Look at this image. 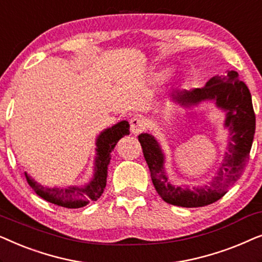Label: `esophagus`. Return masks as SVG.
<instances>
[{"instance_id": "obj_1", "label": "esophagus", "mask_w": 262, "mask_h": 262, "mask_svg": "<svg viewBox=\"0 0 262 262\" xmlns=\"http://www.w3.org/2000/svg\"><path fill=\"white\" fill-rule=\"evenodd\" d=\"M130 127H131L132 134L138 135V134H141L143 130H144L145 123H144V121H143V119H141V118L134 117L130 120Z\"/></svg>"}]
</instances>
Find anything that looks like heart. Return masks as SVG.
Returning a JSON list of instances; mask_svg holds the SVG:
<instances>
[{
    "instance_id": "b5f03b06",
    "label": "heart",
    "mask_w": 262,
    "mask_h": 262,
    "mask_svg": "<svg viewBox=\"0 0 262 262\" xmlns=\"http://www.w3.org/2000/svg\"><path fill=\"white\" fill-rule=\"evenodd\" d=\"M167 71H168V70H161V71H160V73H157V75H156V76H157V77H159V78H161V77H163V76H164V75H166V74H167Z\"/></svg>"
}]
</instances>
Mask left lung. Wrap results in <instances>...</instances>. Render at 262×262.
Wrapping results in <instances>:
<instances>
[{"label":"left lung","mask_w":262,"mask_h":262,"mask_svg":"<svg viewBox=\"0 0 262 262\" xmlns=\"http://www.w3.org/2000/svg\"><path fill=\"white\" fill-rule=\"evenodd\" d=\"M171 101L185 108L212 101L225 114L224 127L229 130L227 151L214 177L200 186L177 185L167 174L162 146L151 134H141L138 141L151 174L152 184L164 202L181 207H202L221 199L241 178L248 162L255 134V114L252 95L236 71L213 76L203 88L181 91Z\"/></svg>","instance_id":"8db88e82"}]
</instances>
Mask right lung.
Masks as SVG:
<instances>
[{"mask_svg": "<svg viewBox=\"0 0 262 262\" xmlns=\"http://www.w3.org/2000/svg\"><path fill=\"white\" fill-rule=\"evenodd\" d=\"M126 135H130V125L126 120H121L112 127L105 128L100 132L95 141L96 148L93 177L89 179L87 184L81 186L70 185L66 187H48L39 184L25 171L28 185L46 202L68 209H78L85 206L92 200H98L106 187L111 152L113 151L118 141Z\"/></svg>", "mask_w": 262, "mask_h": 262, "instance_id": "add662e5", "label": "right lung"}]
</instances>
